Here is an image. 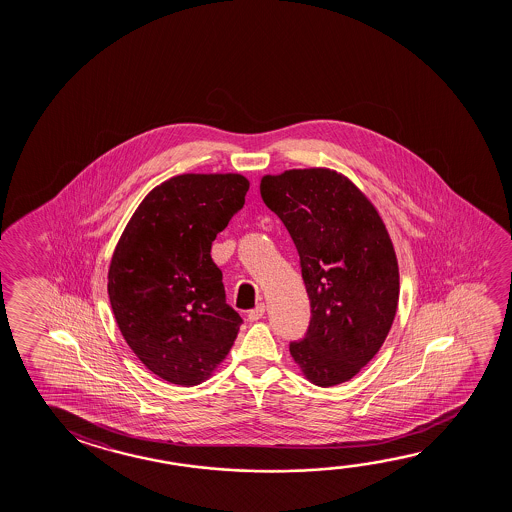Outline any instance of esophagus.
<instances>
[{
	"label": "esophagus",
	"instance_id": "34e87169",
	"mask_svg": "<svg viewBox=\"0 0 512 512\" xmlns=\"http://www.w3.org/2000/svg\"><path fill=\"white\" fill-rule=\"evenodd\" d=\"M264 314H266V305H264V303H259L255 309L248 312V319H250V321H259Z\"/></svg>",
	"mask_w": 512,
	"mask_h": 512
}]
</instances>
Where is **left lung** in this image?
Here are the masks:
<instances>
[{
  "mask_svg": "<svg viewBox=\"0 0 512 512\" xmlns=\"http://www.w3.org/2000/svg\"><path fill=\"white\" fill-rule=\"evenodd\" d=\"M260 196L293 237L309 294V330L289 352L312 384L348 382L377 355L398 309L400 273L386 225L334 169L262 176Z\"/></svg>",
  "mask_w": 512,
  "mask_h": 512,
  "instance_id": "left-lung-1",
  "label": "left lung"
}]
</instances>
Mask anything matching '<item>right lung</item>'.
<instances>
[{"label":"right lung","mask_w":512,"mask_h":512,"mask_svg":"<svg viewBox=\"0 0 512 512\" xmlns=\"http://www.w3.org/2000/svg\"><path fill=\"white\" fill-rule=\"evenodd\" d=\"M248 189L237 173L173 176L148 193L119 237L107 285L114 318L139 361L169 384L207 380L243 323L210 248Z\"/></svg>","instance_id":"right-lung-1"}]
</instances>
